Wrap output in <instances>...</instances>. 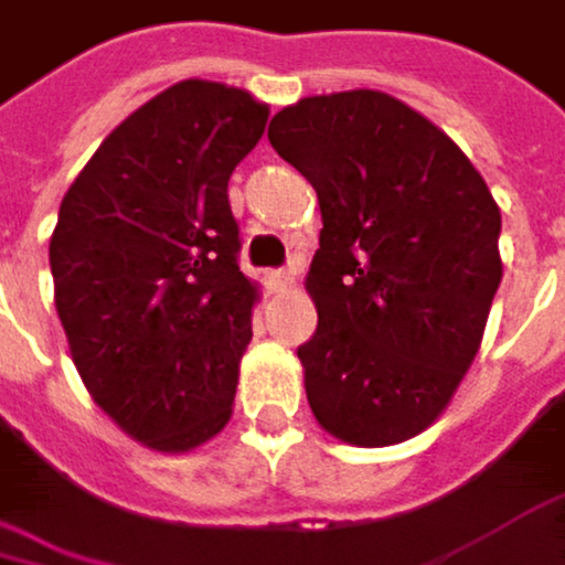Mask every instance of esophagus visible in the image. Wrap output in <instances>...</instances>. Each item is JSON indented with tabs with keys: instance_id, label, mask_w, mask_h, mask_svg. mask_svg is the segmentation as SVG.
<instances>
[{
	"instance_id": "esophagus-1",
	"label": "esophagus",
	"mask_w": 565,
	"mask_h": 565,
	"mask_svg": "<svg viewBox=\"0 0 565 565\" xmlns=\"http://www.w3.org/2000/svg\"><path fill=\"white\" fill-rule=\"evenodd\" d=\"M267 288L270 291H288L291 285H295V270H288V267H277V270H267Z\"/></svg>"
}]
</instances>
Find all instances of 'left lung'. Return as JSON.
<instances>
[{
	"instance_id": "left-lung-1",
	"label": "left lung",
	"mask_w": 565,
	"mask_h": 565,
	"mask_svg": "<svg viewBox=\"0 0 565 565\" xmlns=\"http://www.w3.org/2000/svg\"><path fill=\"white\" fill-rule=\"evenodd\" d=\"M274 151L321 201L298 348L318 424L358 447L427 430L470 371L500 288V207L470 158L411 105L358 88L270 118Z\"/></svg>"
}]
</instances>
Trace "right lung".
<instances>
[{
    "instance_id": "obj_1",
    "label": "right lung",
    "mask_w": 565,
    "mask_h": 565,
    "mask_svg": "<svg viewBox=\"0 0 565 565\" xmlns=\"http://www.w3.org/2000/svg\"><path fill=\"white\" fill-rule=\"evenodd\" d=\"M267 105L178 82L131 111L62 198L55 311L95 404L135 440L184 454L224 430L257 288L237 267L227 178Z\"/></svg>"
}]
</instances>
